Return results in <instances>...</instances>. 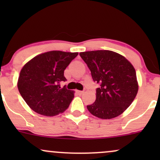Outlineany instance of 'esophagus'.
I'll list each match as a JSON object with an SVG mask.
<instances>
[{
	"instance_id": "34e87169",
	"label": "esophagus",
	"mask_w": 160,
	"mask_h": 160,
	"mask_svg": "<svg viewBox=\"0 0 160 160\" xmlns=\"http://www.w3.org/2000/svg\"><path fill=\"white\" fill-rule=\"evenodd\" d=\"M77 93H78V95H82V93H83V91H80V90H77Z\"/></svg>"
}]
</instances>
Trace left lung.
I'll return each instance as SVG.
<instances>
[{"mask_svg":"<svg viewBox=\"0 0 160 160\" xmlns=\"http://www.w3.org/2000/svg\"><path fill=\"white\" fill-rule=\"evenodd\" d=\"M80 56L90 70L93 80L100 83L95 102L87 106L88 111L104 120L122 114L138 91L136 72L131 62L111 50L87 51Z\"/></svg>","mask_w":160,"mask_h":160,"instance_id":"left-lung-1","label":"left lung"}]
</instances>
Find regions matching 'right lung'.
Returning <instances> with one entry per match:
<instances>
[{"label": "right lung", "mask_w": 160, "mask_h": 160, "mask_svg": "<svg viewBox=\"0 0 160 160\" xmlns=\"http://www.w3.org/2000/svg\"><path fill=\"white\" fill-rule=\"evenodd\" d=\"M78 52L49 51L38 55L23 66L17 86L31 109L39 114L52 117L68 109L74 97L60 82L65 81L64 71Z\"/></svg>", "instance_id": "add662e5"}]
</instances>
